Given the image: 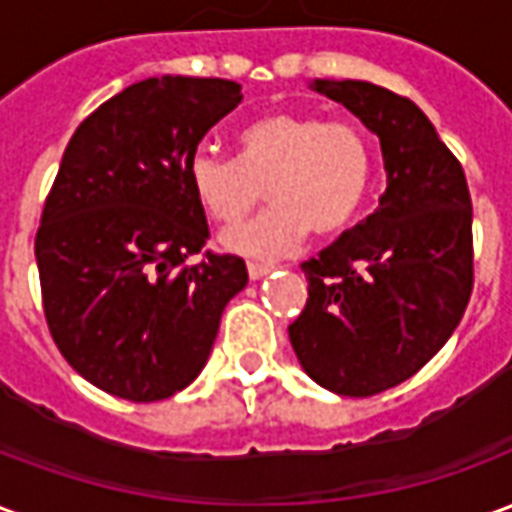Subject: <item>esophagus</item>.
Masks as SVG:
<instances>
[{
	"mask_svg": "<svg viewBox=\"0 0 512 512\" xmlns=\"http://www.w3.org/2000/svg\"><path fill=\"white\" fill-rule=\"evenodd\" d=\"M246 271H249V277L252 279H263L266 274H271V271H274V266H268V263H249V266H246Z\"/></svg>",
	"mask_w": 512,
	"mask_h": 512,
	"instance_id": "esophagus-1",
	"label": "esophagus"
}]
</instances>
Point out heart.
<instances>
[{"label": "heart", "mask_w": 512, "mask_h": 512, "mask_svg": "<svg viewBox=\"0 0 512 512\" xmlns=\"http://www.w3.org/2000/svg\"><path fill=\"white\" fill-rule=\"evenodd\" d=\"M376 178V150L354 123L312 112H274L238 134V158L200 147L189 158L194 197L216 222L238 224L268 197L277 202L257 222L224 233V246L277 257L304 235H337L365 208Z\"/></svg>", "instance_id": "b5f03b06"}]
</instances>
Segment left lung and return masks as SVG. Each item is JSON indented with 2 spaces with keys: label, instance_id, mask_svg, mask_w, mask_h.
Here are the masks:
<instances>
[{
  "label": "left lung",
  "instance_id": "8db88e82",
  "mask_svg": "<svg viewBox=\"0 0 512 512\" xmlns=\"http://www.w3.org/2000/svg\"><path fill=\"white\" fill-rule=\"evenodd\" d=\"M381 139L386 191L376 213L301 263L310 299L288 326L307 376L370 397L439 354L474 285L472 197L452 150L406 95L370 82L312 84Z\"/></svg>",
  "mask_w": 512,
  "mask_h": 512
}]
</instances>
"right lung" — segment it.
Returning <instances> with one entry per match:
<instances>
[{
  "label": "right lung",
  "instance_id": "add662e5",
  "mask_svg": "<svg viewBox=\"0 0 512 512\" xmlns=\"http://www.w3.org/2000/svg\"><path fill=\"white\" fill-rule=\"evenodd\" d=\"M241 101L227 79H145L65 147L35 235L43 312L68 365L109 395L153 403L186 389L249 282L235 255L186 263L211 235L189 158Z\"/></svg>",
  "mask_w": 512,
  "mask_h": 512
}]
</instances>
